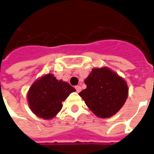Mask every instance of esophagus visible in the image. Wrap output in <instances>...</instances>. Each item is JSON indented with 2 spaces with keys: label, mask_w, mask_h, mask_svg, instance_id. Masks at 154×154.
Returning <instances> with one entry per match:
<instances>
[{
  "label": "esophagus",
  "mask_w": 154,
  "mask_h": 154,
  "mask_svg": "<svg viewBox=\"0 0 154 154\" xmlns=\"http://www.w3.org/2000/svg\"><path fill=\"white\" fill-rule=\"evenodd\" d=\"M75 88H76V91H77V92H80L81 90H82V88H81L80 86H76Z\"/></svg>",
  "instance_id": "esophagus-1"
}]
</instances>
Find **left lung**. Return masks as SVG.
Wrapping results in <instances>:
<instances>
[{"label": "left lung", "instance_id": "left-lung-1", "mask_svg": "<svg viewBox=\"0 0 154 154\" xmlns=\"http://www.w3.org/2000/svg\"><path fill=\"white\" fill-rule=\"evenodd\" d=\"M87 88L79 93L89 109L98 118L115 115L128 96L126 81L108 67L93 68L85 79Z\"/></svg>", "mask_w": 154, "mask_h": 154}]
</instances>
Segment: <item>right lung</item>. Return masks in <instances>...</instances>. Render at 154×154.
<instances>
[{
  "label": "right lung",
  "instance_id": "right-lung-1",
  "mask_svg": "<svg viewBox=\"0 0 154 154\" xmlns=\"http://www.w3.org/2000/svg\"><path fill=\"white\" fill-rule=\"evenodd\" d=\"M75 91L68 82L58 81L53 74H46L36 79L29 88V107L37 117L51 119L61 111L62 102Z\"/></svg>",
  "mask_w": 154,
  "mask_h": 154
}]
</instances>
